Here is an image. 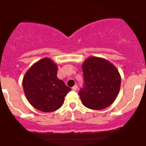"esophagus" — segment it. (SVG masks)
<instances>
[{"label":"esophagus","instance_id":"esophagus-1","mask_svg":"<svg viewBox=\"0 0 146 146\" xmlns=\"http://www.w3.org/2000/svg\"><path fill=\"white\" fill-rule=\"evenodd\" d=\"M77 89H78V86H76H76H73V88H72V90H76Z\"/></svg>","mask_w":146,"mask_h":146}]
</instances>
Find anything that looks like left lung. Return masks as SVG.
Returning a JSON list of instances; mask_svg holds the SVG:
<instances>
[{"label": "left lung", "mask_w": 146, "mask_h": 146, "mask_svg": "<svg viewBox=\"0 0 146 146\" xmlns=\"http://www.w3.org/2000/svg\"><path fill=\"white\" fill-rule=\"evenodd\" d=\"M84 86L78 95L83 104L92 110L111 106L118 96L121 75L113 64L103 58L90 56L83 63Z\"/></svg>", "instance_id": "1"}]
</instances>
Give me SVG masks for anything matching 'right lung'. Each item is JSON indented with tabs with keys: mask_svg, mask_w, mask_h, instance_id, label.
<instances>
[{
	"mask_svg": "<svg viewBox=\"0 0 146 146\" xmlns=\"http://www.w3.org/2000/svg\"><path fill=\"white\" fill-rule=\"evenodd\" d=\"M58 66L49 58L34 63L23 79L24 93L30 104L42 112L60 108L70 88L57 77Z\"/></svg>",
	"mask_w": 146,
	"mask_h": 146,
	"instance_id": "right-lung-1",
	"label": "right lung"
}]
</instances>
